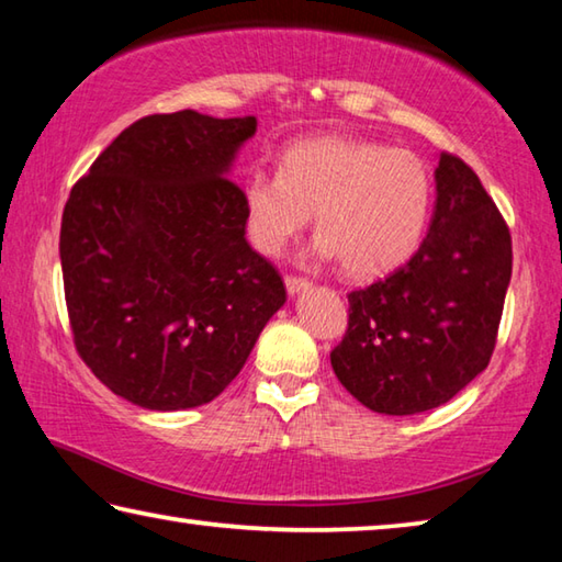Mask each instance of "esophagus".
Here are the masks:
<instances>
[{
    "instance_id": "34e87169",
    "label": "esophagus",
    "mask_w": 562,
    "mask_h": 562,
    "mask_svg": "<svg viewBox=\"0 0 562 562\" xmlns=\"http://www.w3.org/2000/svg\"><path fill=\"white\" fill-rule=\"evenodd\" d=\"M284 288H288V294H300V292H307L310 290V282L307 280H302V278H284Z\"/></svg>"
}]
</instances>
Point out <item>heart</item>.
I'll return each mask as SVG.
<instances>
[{"label": "heart", "mask_w": 562, "mask_h": 562, "mask_svg": "<svg viewBox=\"0 0 562 562\" xmlns=\"http://www.w3.org/2000/svg\"><path fill=\"white\" fill-rule=\"evenodd\" d=\"M240 195L255 250L278 258L315 211L319 233L312 252L369 280L414 258L429 225L434 186L429 166L412 150L319 136L284 148L280 173H247Z\"/></svg>", "instance_id": "1"}]
</instances>
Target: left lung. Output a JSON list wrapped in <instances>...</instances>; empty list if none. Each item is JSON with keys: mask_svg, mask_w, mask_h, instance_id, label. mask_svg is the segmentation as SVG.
I'll return each instance as SVG.
<instances>
[{"mask_svg": "<svg viewBox=\"0 0 562 562\" xmlns=\"http://www.w3.org/2000/svg\"><path fill=\"white\" fill-rule=\"evenodd\" d=\"M436 205L416 255L349 294L331 369L359 404L412 416L441 406L488 367L513 270L510 233L479 176L451 154L434 170Z\"/></svg>", "mask_w": 562, "mask_h": 562, "instance_id": "8db88e82", "label": "left lung"}]
</instances>
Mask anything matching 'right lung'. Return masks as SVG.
I'll return each mask as SVG.
<instances>
[{"mask_svg":"<svg viewBox=\"0 0 562 562\" xmlns=\"http://www.w3.org/2000/svg\"><path fill=\"white\" fill-rule=\"evenodd\" d=\"M255 131V116H146L66 201L59 258L76 349L140 408L213 402L288 300L245 240L243 188L231 180Z\"/></svg>","mask_w":562,"mask_h":562,"instance_id":"obj_1","label":"right lung"}]
</instances>
